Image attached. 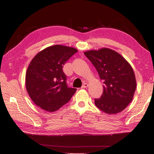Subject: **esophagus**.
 Wrapping results in <instances>:
<instances>
[{
    "label": "esophagus",
    "instance_id": "obj_1",
    "mask_svg": "<svg viewBox=\"0 0 154 154\" xmlns=\"http://www.w3.org/2000/svg\"><path fill=\"white\" fill-rule=\"evenodd\" d=\"M88 86H89V84L87 83H84L82 85V88H87Z\"/></svg>",
    "mask_w": 154,
    "mask_h": 154
}]
</instances>
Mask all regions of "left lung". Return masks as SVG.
<instances>
[{
    "mask_svg": "<svg viewBox=\"0 0 154 154\" xmlns=\"http://www.w3.org/2000/svg\"><path fill=\"white\" fill-rule=\"evenodd\" d=\"M84 54L104 81L103 93L100 99H94L95 105L106 114L120 112L132 102L136 91L132 66L120 54L109 48L86 51Z\"/></svg>",
    "mask_w": 154,
    "mask_h": 154,
    "instance_id": "1",
    "label": "left lung"
}]
</instances>
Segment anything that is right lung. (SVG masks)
<instances>
[{
  "label": "right lung",
  "mask_w": 154,
  "mask_h": 154,
  "mask_svg": "<svg viewBox=\"0 0 154 154\" xmlns=\"http://www.w3.org/2000/svg\"><path fill=\"white\" fill-rule=\"evenodd\" d=\"M77 52L74 48L54 45L35 55L26 74V87L33 102L42 110L52 112L70 100L76 92L68 87L63 65Z\"/></svg>",
  "instance_id": "obj_1"
}]
</instances>
